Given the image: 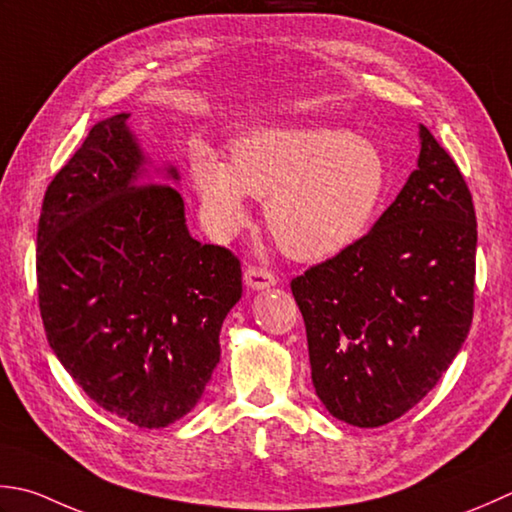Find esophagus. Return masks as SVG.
Returning a JSON list of instances; mask_svg holds the SVG:
<instances>
[{"label": "esophagus", "instance_id": "obj_1", "mask_svg": "<svg viewBox=\"0 0 512 512\" xmlns=\"http://www.w3.org/2000/svg\"><path fill=\"white\" fill-rule=\"evenodd\" d=\"M244 282L248 288L253 290H264L277 284V277L270 273L266 268H259V266H248L246 273H244Z\"/></svg>", "mask_w": 512, "mask_h": 512}]
</instances>
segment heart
<instances>
[{
    "mask_svg": "<svg viewBox=\"0 0 512 512\" xmlns=\"http://www.w3.org/2000/svg\"><path fill=\"white\" fill-rule=\"evenodd\" d=\"M190 175L215 235L244 226L248 197H266V224L290 257H335L373 224L388 190L386 157L346 128H262L235 139L233 162L210 146L190 153Z\"/></svg>",
    "mask_w": 512,
    "mask_h": 512,
    "instance_id": "heart-1",
    "label": "heart"
}]
</instances>
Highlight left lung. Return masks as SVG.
<instances>
[{
	"label": "left lung",
	"instance_id": "1",
	"mask_svg": "<svg viewBox=\"0 0 512 512\" xmlns=\"http://www.w3.org/2000/svg\"><path fill=\"white\" fill-rule=\"evenodd\" d=\"M419 139L417 170L373 230L290 282L315 393L350 426H384L422 402L473 322V195L426 126Z\"/></svg>",
	"mask_w": 512,
	"mask_h": 512
}]
</instances>
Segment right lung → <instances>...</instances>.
Segmentation results:
<instances>
[{"mask_svg":"<svg viewBox=\"0 0 512 512\" xmlns=\"http://www.w3.org/2000/svg\"><path fill=\"white\" fill-rule=\"evenodd\" d=\"M119 113L90 128L48 184L37 295L48 344L108 413L164 428L195 408L219 364L242 266L190 237L184 199L157 184ZM177 182V170L166 168Z\"/></svg>","mask_w":512,"mask_h":512,"instance_id":"right-lung-1","label":"right lung"}]
</instances>
